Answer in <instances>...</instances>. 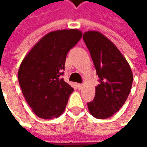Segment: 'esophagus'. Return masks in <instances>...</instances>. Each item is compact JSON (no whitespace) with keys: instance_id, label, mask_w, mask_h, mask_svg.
Returning <instances> with one entry per match:
<instances>
[{"instance_id":"obj_1","label":"esophagus","mask_w":147,"mask_h":147,"mask_svg":"<svg viewBox=\"0 0 147 147\" xmlns=\"http://www.w3.org/2000/svg\"><path fill=\"white\" fill-rule=\"evenodd\" d=\"M77 87H78V89L81 90L83 87V84H78L77 85Z\"/></svg>"}]
</instances>
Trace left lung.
Listing matches in <instances>:
<instances>
[{"instance_id": "1", "label": "left lung", "mask_w": 147, "mask_h": 147, "mask_svg": "<svg viewBox=\"0 0 147 147\" xmlns=\"http://www.w3.org/2000/svg\"><path fill=\"white\" fill-rule=\"evenodd\" d=\"M98 76L95 97L88 102L90 113L97 119H106L119 110L128 97L133 82L129 64L116 45L98 31L83 34Z\"/></svg>"}]
</instances>
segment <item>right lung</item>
Wrapping results in <instances>:
<instances>
[{"label":"right lung","mask_w":147,"mask_h":147,"mask_svg":"<svg viewBox=\"0 0 147 147\" xmlns=\"http://www.w3.org/2000/svg\"><path fill=\"white\" fill-rule=\"evenodd\" d=\"M82 35L76 29L49 32L21 63L18 80L22 92L32 111L42 119L57 118L64 113L73 88L61 76L67 53Z\"/></svg>","instance_id":"right-lung-1"}]
</instances>
